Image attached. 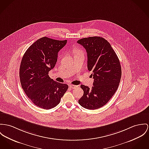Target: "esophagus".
Returning <instances> with one entry per match:
<instances>
[{
	"mask_svg": "<svg viewBox=\"0 0 149 149\" xmlns=\"http://www.w3.org/2000/svg\"><path fill=\"white\" fill-rule=\"evenodd\" d=\"M69 87H70V88H71V89H75V88H76L78 86H75V85L71 84V85H70V86H69Z\"/></svg>",
	"mask_w": 149,
	"mask_h": 149,
	"instance_id": "34e87169",
	"label": "esophagus"
}]
</instances>
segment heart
I'll return each instance as SVG.
<instances>
[{"label":"heart","instance_id":"obj_1","mask_svg":"<svg viewBox=\"0 0 149 149\" xmlns=\"http://www.w3.org/2000/svg\"><path fill=\"white\" fill-rule=\"evenodd\" d=\"M74 55H76V54H80V53H83V52L80 50L79 49H78V48H75L74 50Z\"/></svg>","mask_w":149,"mask_h":149}]
</instances>
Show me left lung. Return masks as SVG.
Wrapping results in <instances>:
<instances>
[{"label": "left lung", "mask_w": 149, "mask_h": 149, "mask_svg": "<svg viewBox=\"0 0 149 149\" xmlns=\"http://www.w3.org/2000/svg\"><path fill=\"white\" fill-rule=\"evenodd\" d=\"M77 42L87 53V68L92 71L93 86L81 85L83 95L78 102L88 109L102 107L109 102L117 91L121 77L119 59L111 44L103 37L83 38Z\"/></svg>", "instance_id": "1"}]
</instances>
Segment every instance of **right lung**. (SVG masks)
I'll return each instance as SVG.
<instances>
[{"label":"right lung","mask_w":149,"mask_h":149,"mask_svg":"<svg viewBox=\"0 0 149 149\" xmlns=\"http://www.w3.org/2000/svg\"><path fill=\"white\" fill-rule=\"evenodd\" d=\"M67 43L46 37L29 47L20 66V79L25 94L37 107L52 109L59 103L68 85L51 79L48 74L57 61L58 52Z\"/></svg>","instance_id":"1"}]
</instances>
